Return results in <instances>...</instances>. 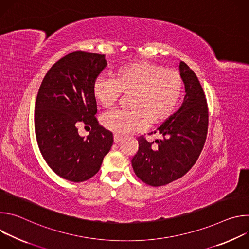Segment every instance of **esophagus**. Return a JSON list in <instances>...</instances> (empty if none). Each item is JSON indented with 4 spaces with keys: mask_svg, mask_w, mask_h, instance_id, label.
<instances>
[{
    "mask_svg": "<svg viewBox=\"0 0 249 249\" xmlns=\"http://www.w3.org/2000/svg\"><path fill=\"white\" fill-rule=\"evenodd\" d=\"M113 138H114V143L115 144H118L120 141H122V139H123V137L122 136H120V135H117V134H115L114 136H113Z\"/></svg>",
    "mask_w": 249,
    "mask_h": 249,
    "instance_id": "34e87169",
    "label": "esophagus"
}]
</instances>
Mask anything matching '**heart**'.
Listing matches in <instances>:
<instances>
[{"label": "heart", "instance_id": "1", "mask_svg": "<svg viewBox=\"0 0 249 249\" xmlns=\"http://www.w3.org/2000/svg\"><path fill=\"white\" fill-rule=\"evenodd\" d=\"M183 79L175 70L137 62L121 66L112 79H95L91 93L94 101L103 108H110L121 93L131 94L129 111L116 110L101 119L104 129L125 135L158 125L167 120L177 109L183 92Z\"/></svg>", "mask_w": 249, "mask_h": 249}]
</instances>
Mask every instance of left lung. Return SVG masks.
I'll return each mask as SVG.
<instances>
[{
	"instance_id": "obj_1",
	"label": "left lung",
	"mask_w": 249,
	"mask_h": 249,
	"mask_svg": "<svg viewBox=\"0 0 249 249\" xmlns=\"http://www.w3.org/2000/svg\"><path fill=\"white\" fill-rule=\"evenodd\" d=\"M185 86L180 108L155 132L160 139L148 142L138 138L139 150L132 166L139 178L151 186H162L186 174L197 161L206 142L209 112L204 90L193 71L179 64Z\"/></svg>"
}]
</instances>
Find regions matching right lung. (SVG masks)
Masks as SVG:
<instances>
[{"mask_svg":"<svg viewBox=\"0 0 249 249\" xmlns=\"http://www.w3.org/2000/svg\"><path fill=\"white\" fill-rule=\"evenodd\" d=\"M105 56L75 51L57 61L45 75L35 101L34 127L41 155L60 177L83 182L100 168L113 144V135L94 117L92 85L106 67ZM92 128L86 139L76 125Z\"/></svg>","mask_w":249,"mask_h":249,"instance_id":"right-lung-1","label":"right lung"}]
</instances>
